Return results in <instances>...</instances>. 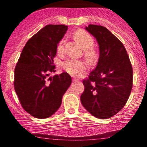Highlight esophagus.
<instances>
[{
  "instance_id": "esophagus-1",
  "label": "esophagus",
  "mask_w": 147,
  "mask_h": 147,
  "mask_svg": "<svg viewBox=\"0 0 147 147\" xmlns=\"http://www.w3.org/2000/svg\"><path fill=\"white\" fill-rule=\"evenodd\" d=\"M78 80L79 79L77 78H76V77H74L73 79H72V81H73V82H77V81H78Z\"/></svg>"
}]
</instances>
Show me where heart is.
I'll list each match as a JSON object with an SVG mask.
<instances>
[{
  "mask_svg": "<svg viewBox=\"0 0 147 147\" xmlns=\"http://www.w3.org/2000/svg\"><path fill=\"white\" fill-rule=\"evenodd\" d=\"M74 37L78 43L82 45L84 49H86L85 54L88 58H95L97 55V52L95 49L92 48L94 44L93 38L88 32L85 30L79 29L74 33ZM64 39L60 40L57 44V52L59 54H63L64 52ZM87 63L84 60H78L75 59H68L64 61L62 63V67L63 70H65L68 74L72 76H79L82 73V72L86 68Z\"/></svg>",
  "mask_w": 147,
  "mask_h": 147,
  "instance_id": "b5f03b06",
  "label": "heart"
}]
</instances>
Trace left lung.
<instances>
[{
    "label": "left lung",
    "mask_w": 147,
    "mask_h": 147,
    "mask_svg": "<svg viewBox=\"0 0 147 147\" xmlns=\"http://www.w3.org/2000/svg\"><path fill=\"white\" fill-rule=\"evenodd\" d=\"M86 30L99 45L95 70L84 79L81 102L99 119H108L125 106L133 86V68L122 43L105 27L89 25Z\"/></svg>",
    "instance_id": "left-lung-1"
}]
</instances>
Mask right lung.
<instances>
[{"mask_svg": "<svg viewBox=\"0 0 147 147\" xmlns=\"http://www.w3.org/2000/svg\"><path fill=\"white\" fill-rule=\"evenodd\" d=\"M68 26L48 25L28 40L14 69V86L22 107L33 117L45 119L60 107L72 82L67 72L48 78L55 72L57 44Z\"/></svg>", "mask_w": 147, "mask_h": 147, "instance_id": "right-lung-1", "label": "right lung"}]
</instances>
